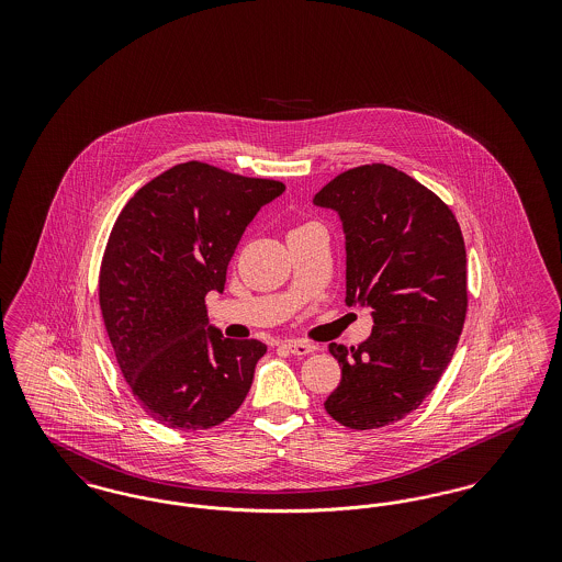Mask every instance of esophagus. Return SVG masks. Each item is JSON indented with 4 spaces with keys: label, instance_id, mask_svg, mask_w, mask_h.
<instances>
[{
    "label": "esophagus",
    "instance_id": "obj_1",
    "mask_svg": "<svg viewBox=\"0 0 562 562\" xmlns=\"http://www.w3.org/2000/svg\"><path fill=\"white\" fill-rule=\"evenodd\" d=\"M284 348L289 349L294 356H307L312 351H316L314 344H307V341H301V339H291V341H284Z\"/></svg>",
    "mask_w": 562,
    "mask_h": 562
}]
</instances>
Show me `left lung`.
<instances>
[{
  "label": "left lung",
  "mask_w": 562,
  "mask_h": 562,
  "mask_svg": "<svg viewBox=\"0 0 562 562\" xmlns=\"http://www.w3.org/2000/svg\"><path fill=\"white\" fill-rule=\"evenodd\" d=\"M314 204L344 225L346 303L373 310L367 341L328 346L341 383L324 408L346 428H383L419 408L453 358L468 310L463 236L434 191L387 164L341 172Z\"/></svg>",
  "instance_id": "8db88e82"
}]
</instances>
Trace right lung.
Returning <instances> with one entry per match:
<instances>
[{
  "mask_svg": "<svg viewBox=\"0 0 562 562\" xmlns=\"http://www.w3.org/2000/svg\"><path fill=\"white\" fill-rule=\"evenodd\" d=\"M282 191L186 161L138 189L109 234L99 276L109 341L134 398L168 428L223 424L252 385L268 346L225 339L204 299L223 293L244 229Z\"/></svg>",
  "mask_w": 562,
  "mask_h": 562,
  "instance_id": "1",
  "label": "right lung"
}]
</instances>
